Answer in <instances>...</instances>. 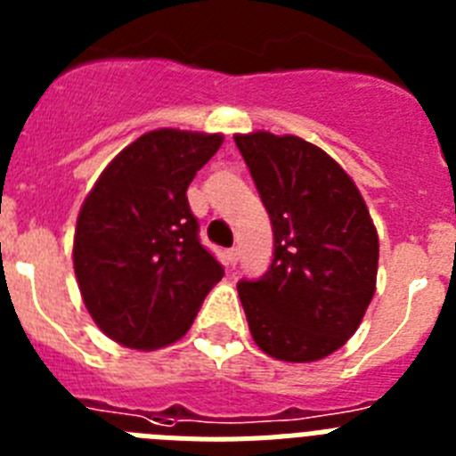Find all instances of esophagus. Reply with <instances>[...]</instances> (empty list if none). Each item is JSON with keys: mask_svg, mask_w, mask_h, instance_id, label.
Here are the masks:
<instances>
[{"mask_svg": "<svg viewBox=\"0 0 456 456\" xmlns=\"http://www.w3.org/2000/svg\"><path fill=\"white\" fill-rule=\"evenodd\" d=\"M237 256H240V253H237V248H231V251H225V263L231 265V267H235V265H237Z\"/></svg>", "mask_w": 456, "mask_h": 456, "instance_id": "34e87169", "label": "esophagus"}]
</instances>
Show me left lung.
Wrapping results in <instances>:
<instances>
[{"label": "left lung", "mask_w": 456, "mask_h": 456, "mask_svg": "<svg viewBox=\"0 0 456 456\" xmlns=\"http://www.w3.org/2000/svg\"><path fill=\"white\" fill-rule=\"evenodd\" d=\"M273 225V260L237 285L267 356L313 363L340 349L377 289L379 237L349 173L315 143L257 130L235 134Z\"/></svg>", "instance_id": "8db88e82"}]
</instances>
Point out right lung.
Returning a JSON list of instances; mask_svg holds the SVG:
<instances>
[{"instance_id": "add662e5", "label": "right lung", "mask_w": 456, "mask_h": 456, "mask_svg": "<svg viewBox=\"0 0 456 456\" xmlns=\"http://www.w3.org/2000/svg\"><path fill=\"white\" fill-rule=\"evenodd\" d=\"M224 134L162 127L100 173L79 209L72 265L100 331L130 349L167 347L193 324L224 267L199 241L187 203Z\"/></svg>"}]
</instances>
